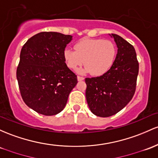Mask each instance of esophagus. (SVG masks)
I'll return each instance as SVG.
<instances>
[{
  "instance_id": "1",
  "label": "esophagus",
  "mask_w": 158,
  "mask_h": 158,
  "mask_svg": "<svg viewBox=\"0 0 158 158\" xmlns=\"http://www.w3.org/2000/svg\"><path fill=\"white\" fill-rule=\"evenodd\" d=\"M77 80H78V81H82V80H84V78L81 77V76H77Z\"/></svg>"
}]
</instances>
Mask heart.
Returning a JSON list of instances; mask_svg holds the SVG:
<instances>
[{
	"mask_svg": "<svg viewBox=\"0 0 158 158\" xmlns=\"http://www.w3.org/2000/svg\"><path fill=\"white\" fill-rule=\"evenodd\" d=\"M75 51L67 48L64 51V58L67 67L76 70L85 63L84 67L78 73H91L94 76L106 73L113 65L116 55L115 44L110 40L102 39H83L74 46Z\"/></svg>",
	"mask_w": 158,
	"mask_h": 158,
	"instance_id": "1",
	"label": "heart"
}]
</instances>
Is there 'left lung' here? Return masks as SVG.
Instances as JSON below:
<instances>
[{"label":"left lung","mask_w":158,"mask_h":158,"mask_svg":"<svg viewBox=\"0 0 158 158\" xmlns=\"http://www.w3.org/2000/svg\"><path fill=\"white\" fill-rule=\"evenodd\" d=\"M110 36L118 48L113 65L104 75L85 79V96L90 110L103 118L115 115L131 101L139 73L134 47L117 34Z\"/></svg>","instance_id":"1"}]
</instances>
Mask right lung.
<instances>
[{
  "instance_id": "obj_1",
  "label": "right lung",
  "mask_w": 158,
  "mask_h": 158,
  "mask_svg": "<svg viewBox=\"0 0 158 158\" xmlns=\"http://www.w3.org/2000/svg\"><path fill=\"white\" fill-rule=\"evenodd\" d=\"M71 35L41 32L31 37L21 50L16 77L25 104L44 115H55L64 109L77 84L68 68L64 51Z\"/></svg>"
}]
</instances>
